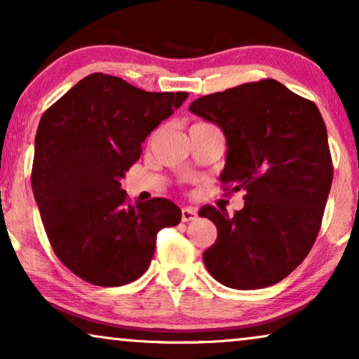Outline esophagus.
<instances>
[{"mask_svg":"<svg viewBox=\"0 0 359 359\" xmlns=\"http://www.w3.org/2000/svg\"><path fill=\"white\" fill-rule=\"evenodd\" d=\"M196 217H198V214H196V210L193 208L181 209V220H183V222H189V220H194Z\"/></svg>","mask_w":359,"mask_h":359,"instance_id":"obj_1","label":"esophagus"}]
</instances>
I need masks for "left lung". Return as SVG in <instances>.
<instances>
[{"instance_id": "obj_1", "label": "left lung", "mask_w": 359, "mask_h": 359, "mask_svg": "<svg viewBox=\"0 0 359 359\" xmlns=\"http://www.w3.org/2000/svg\"><path fill=\"white\" fill-rule=\"evenodd\" d=\"M189 111L224 132L220 181L245 191L233 217L201 208L217 227L205 268L232 289L273 286L304 262L320 230L333 180L320 111L271 78L199 97Z\"/></svg>"}]
</instances>
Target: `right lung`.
I'll use <instances>...</instances> for the list:
<instances>
[{
	"instance_id": "obj_1",
	"label": "right lung",
	"mask_w": 359,
	"mask_h": 359,
	"mask_svg": "<svg viewBox=\"0 0 359 359\" xmlns=\"http://www.w3.org/2000/svg\"><path fill=\"white\" fill-rule=\"evenodd\" d=\"M188 93H149L93 73L43 112L34 145L32 191L60 262L96 286H122L149 268L156 233L181 209L163 198L127 203L121 180L142 144Z\"/></svg>"
}]
</instances>
